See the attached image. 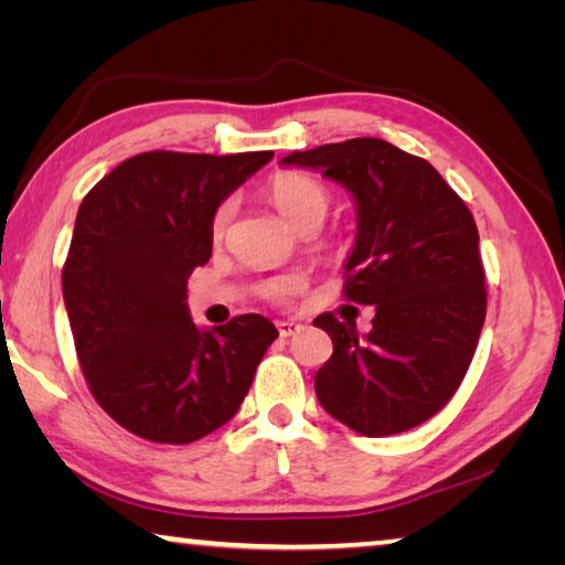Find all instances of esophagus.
Segmentation results:
<instances>
[{
  "label": "esophagus",
  "mask_w": 565,
  "mask_h": 565,
  "mask_svg": "<svg viewBox=\"0 0 565 565\" xmlns=\"http://www.w3.org/2000/svg\"><path fill=\"white\" fill-rule=\"evenodd\" d=\"M276 329H279V333L284 339H289V337H296V333H301L303 331V323H299V321H276Z\"/></svg>",
  "instance_id": "1"
}]
</instances>
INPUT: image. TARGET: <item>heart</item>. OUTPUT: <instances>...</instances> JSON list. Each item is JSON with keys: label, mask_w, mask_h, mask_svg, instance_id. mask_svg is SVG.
Segmentation results:
<instances>
[{"label": "heart", "mask_w": 565, "mask_h": 565, "mask_svg": "<svg viewBox=\"0 0 565 565\" xmlns=\"http://www.w3.org/2000/svg\"><path fill=\"white\" fill-rule=\"evenodd\" d=\"M266 194H269L276 212L284 216V222L291 228H296V232L303 226H321L331 204L329 189L323 186L321 181L306 174H296V171L276 174L269 181V186H266ZM232 216H234V202H228L226 199V202L216 206V212L212 216L214 242H222L226 236ZM296 286H299L296 281H271L266 284V296H271V299H284V296L296 291Z\"/></svg>", "instance_id": "obj_1"}]
</instances>
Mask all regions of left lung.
<instances>
[{"label":"left lung","instance_id":"obj_1","mask_svg":"<svg viewBox=\"0 0 565 565\" xmlns=\"http://www.w3.org/2000/svg\"><path fill=\"white\" fill-rule=\"evenodd\" d=\"M281 164L321 171L351 194L356 238L343 264V294L376 311L363 337L333 313L313 321L333 341L313 379L319 404L371 438L424 424L461 386L483 329L471 212L426 159L384 139L294 151Z\"/></svg>","mask_w":565,"mask_h":565}]
</instances>
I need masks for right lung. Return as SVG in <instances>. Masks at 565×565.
I'll list each match as a JSON object with an SVG mask.
<instances>
[{
	"label": "right lung",
	"mask_w": 565,
	"mask_h": 565,
	"mask_svg": "<svg viewBox=\"0 0 565 565\" xmlns=\"http://www.w3.org/2000/svg\"><path fill=\"white\" fill-rule=\"evenodd\" d=\"M271 157L147 151L76 212L62 271L76 356L99 406L147 441L191 444L232 420L279 337L259 313L199 329L186 306L216 206Z\"/></svg>",
	"instance_id": "1"
}]
</instances>
